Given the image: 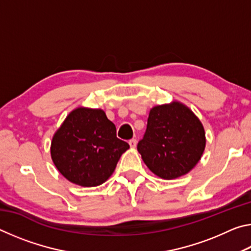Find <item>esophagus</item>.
Masks as SVG:
<instances>
[{"label": "esophagus", "instance_id": "34e87169", "mask_svg": "<svg viewBox=\"0 0 251 251\" xmlns=\"http://www.w3.org/2000/svg\"><path fill=\"white\" fill-rule=\"evenodd\" d=\"M128 143H129V146H130L131 148H135V147H136V144H137V141H136L135 138H133V139H130V141H129Z\"/></svg>", "mask_w": 251, "mask_h": 251}]
</instances>
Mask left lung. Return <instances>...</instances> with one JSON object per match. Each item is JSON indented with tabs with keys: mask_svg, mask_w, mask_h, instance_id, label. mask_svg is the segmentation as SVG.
Segmentation results:
<instances>
[{
	"mask_svg": "<svg viewBox=\"0 0 251 251\" xmlns=\"http://www.w3.org/2000/svg\"><path fill=\"white\" fill-rule=\"evenodd\" d=\"M205 147L201 120L185 104L173 100L150 110L146 133L137 151L156 176L175 179L196 166Z\"/></svg>",
	"mask_w": 251,
	"mask_h": 251,
	"instance_id": "left-lung-1",
	"label": "left lung"
}]
</instances>
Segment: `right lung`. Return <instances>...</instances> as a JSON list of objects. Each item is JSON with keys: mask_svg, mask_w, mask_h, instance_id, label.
I'll return each mask as SVG.
<instances>
[{"mask_svg": "<svg viewBox=\"0 0 251 251\" xmlns=\"http://www.w3.org/2000/svg\"><path fill=\"white\" fill-rule=\"evenodd\" d=\"M128 148V144L116 137V127L103 109L79 106L54 133L50 157L67 180L95 187L112 176Z\"/></svg>", "mask_w": 251, "mask_h": 251, "instance_id": "right-lung-1", "label": "right lung"}]
</instances>
